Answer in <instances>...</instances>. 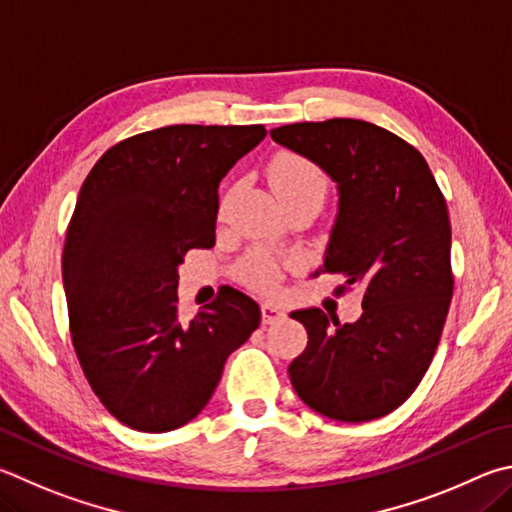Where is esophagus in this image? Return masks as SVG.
Returning <instances> with one entry per match:
<instances>
[{
  "instance_id": "34e87169",
  "label": "esophagus",
  "mask_w": 512,
  "mask_h": 512,
  "mask_svg": "<svg viewBox=\"0 0 512 512\" xmlns=\"http://www.w3.org/2000/svg\"><path fill=\"white\" fill-rule=\"evenodd\" d=\"M284 318H286V313H284L282 306L271 304V302L262 304V322L264 324H277V322H282Z\"/></svg>"
}]
</instances>
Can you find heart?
<instances>
[{
	"label": "heart",
	"instance_id": "obj_1",
	"mask_svg": "<svg viewBox=\"0 0 512 512\" xmlns=\"http://www.w3.org/2000/svg\"><path fill=\"white\" fill-rule=\"evenodd\" d=\"M268 179L282 206L293 201H313L322 206L329 194V176L318 163L295 152H280L268 165ZM241 282L255 288H273L280 280V264L264 250H250L237 264Z\"/></svg>",
	"mask_w": 512,
	"mask_h": 512
}]
</instances>
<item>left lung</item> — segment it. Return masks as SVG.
Here are the masks:
<instances>
[{
    "mask_svg": "<svg viewBox=\"0 0 512 512\" xmlns=\"http://www.w3.org/2000/svg\"><path fill=\"white\" fill-rule=\"evenodd\" d=\"M271 136L338 183L324 273L345 275L340 293L362 288L353 324L322 309L291 313L309 342L288 376L318 414L374 421L412 396L448 318L454 275L443 192L416 147L365 120L293 123Z\"/></svg>",
    "mask_w": 512,
    "mask_h": 512,
    "instance_id": "1",
    "label": "left lung"
}]
</instances>
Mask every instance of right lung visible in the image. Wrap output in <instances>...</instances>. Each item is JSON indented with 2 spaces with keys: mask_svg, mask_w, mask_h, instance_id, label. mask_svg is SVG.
Masks as SVG:
<instances>
[{
  "mask_svg": "<svg viewBox=\"0 0 512 512\" xmlns=\"http://www.w3.org/2000/svg\"><path fill=\"white\" fill-rule=\"evenodd\" d=\"M264 125H170L100 156L62 253L71 340L94 394L138 432H170L208 405L226 358L259 327L255 300L226 286L179 318V264L215 246L219 183Z\"/></svg>",
  "mask_w": 512,
  "mask_h": 512,
  "instance_id": "1",
  "label": "right lung"
}]
</instances>
